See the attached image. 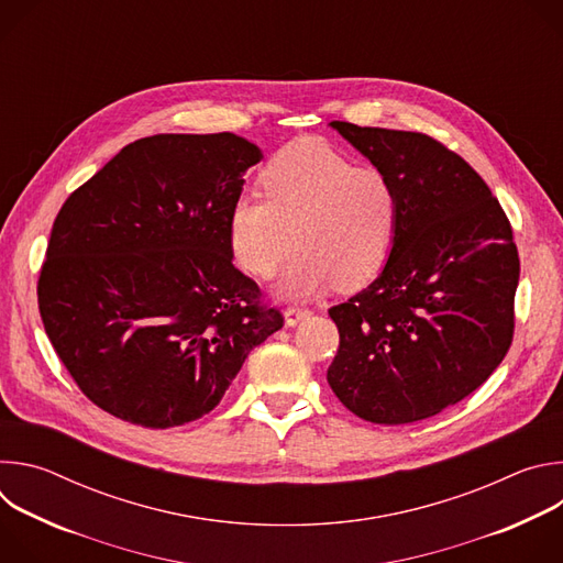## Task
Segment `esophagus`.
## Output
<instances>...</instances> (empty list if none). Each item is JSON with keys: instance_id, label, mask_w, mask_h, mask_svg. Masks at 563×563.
Here are the masks:
<instances>
[{"instance_id": "obj_1", "label": "esophagus", "mask_w": 563, "mask_h": 563, "mask_svg": "<svg viewBox=\"0 0 563 563\" xmlns=\"http://www.w3.org/2000/svg\"><path fill=\"white\" fill-rule=\"evenodd\" d=\"M311 311L309 309H298V307H289L287 311H285V325L287 328H296L300 320H305L307 316H309Z\"/></svg>"}]
</instances>
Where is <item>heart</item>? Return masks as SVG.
I'll list each match as a JSON object with an SVG mask.
<instances>
[{"instance_id": "b5f03b06", "label": "heart", "mask_w": 563, "mask_h": 563, "mask_svg": "<svg viewBox=\"0 0 563 563\" xmlns=\"http://www.w3.org/2000/svg\"><path fill=\"white\" fill-rule=\"evenodd\" d=\"M263 196L240 194L227 218L229 250L254 276L276 278L283 298H307L332 285L358 287L385 265L398 194L376 167H356L330 144L300 137L283 146L261 174Z\"/></svg>"}]
</instances>
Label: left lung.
I'll list each match as a JSON object with an SVG mask.
<instances>
[{
	"label": "left lung",
	"mask_w": 563,
	"mask_h": 563,
	"mask_svg": "<svg viewBox=\"0 0 563 563\" xmlns=\"http://www.w3.org/2000/svg\"><path fill=\"white\" fill-rule=\"evenodd\" d=\"M330 126L389 176L398 218L380 274L330 309L341 345L328 383L365 421L430 419L508 354L519 283L512 227L481 176L430 135Z\"/></svg>",
	"instance_id": "8db88e82"
}]
</instances>
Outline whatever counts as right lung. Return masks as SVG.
I'll use <instances>...</instances> for the list:
<instances>
[{
    "instance_id": "right-lung-1",
    "label": "right lung",
    "mask_w": 563,
    "mask_h": 563,
    "mask_svg": "<svg viewBox=\"0 0 563 563\" xmlns=\"http://www.w3.org/2000/svg\"><path fill=\"white\" fill-rule=\"evenodd\" d=\"M263 151L233 133L126 144L59 209L37 302L98 408L165 430L209 415L250 352L283 328L233 267L227 218Z\"/></svg>"
}]
</instances>
